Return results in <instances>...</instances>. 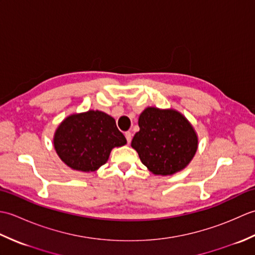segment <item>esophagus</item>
Wrapping results in <instances>:
<instances>
[{
  "mask_svg": "<svg viewBox=\"0 0 255 255\" xmlns=\"http://www.w3.org/2000/svg\"><path fill=\"white\" fill-rule=\"evenodd\" d=\"M125 137H126V139H127V142H128V143H130V141H131V138H132V134H131V132H130V131L125 132Z\"/></svg>",
  "mask_w": 255,
  "mask_h": 255,
  "instance_id": "1",
  "label": "esophagus"
}]
</instances>
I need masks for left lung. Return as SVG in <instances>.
<instances>
[{
	"label": "left lung",
	"mask_w": 255,
	"mask_h": 255,
	"mask_svg": "<svg viewBox=\"0 0 255 255\" xmlns=\"http://www.w3.org/2000/svg\"><path fill=\"white\" fill-rule=\"evenodd\" d=\"M138 124L140 130L133 136L131 147L151 172L171 175L191 162L198 140L192 125L180 113L148 107Z\"/></svg>",
	"instance_id": "8db88e82"
}]
</instances>
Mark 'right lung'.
Instances as JSON below:
<instances>
[{"instance_id": "1", "label": "right lung", "mask_w": 255, "mask_h": 255, "mask_svg": "<svg viewBox=\"0 0 255 255\" xmlns=\"http://www.w3.org/2000/svg\"><path fill=\"white\" fill-rule=\"evenodd\" d=\"M126 143L115 119L99 111L69 116L58 127L53 139L64 163L83 172L96 171L106 163L113 148Z\"/></svg>"}]
</instances>
